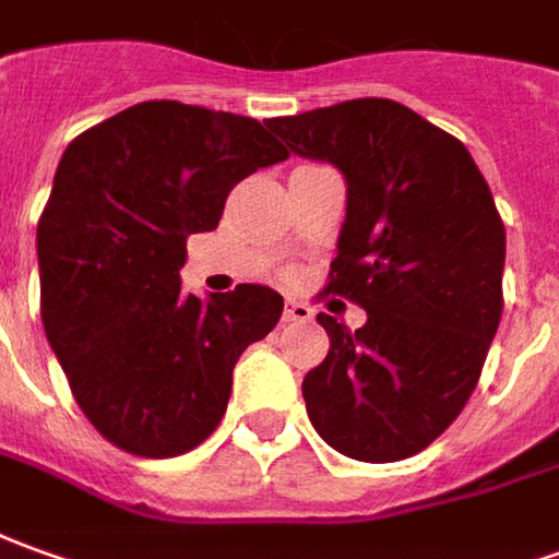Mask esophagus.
<instances>
[{
  "label": "esophagus",
  "instance_id": "obj_1",
  "mask_svg": "<svg viewBox=\"0 0 559 559\" xmlns=\"http://www.w3.org/2000/svg\"><path fill=\"white\" fill-rule=\"evenodd\" d=\"M286 322H310L313 319V310L301 301H286V313H283Z\"/></svg>",
  "mask_w": 559,
  "mask_h": 559
}]
</instances>
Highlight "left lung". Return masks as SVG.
Segmentation results:
<instances>
[{"instance_id": "obj_1", "label": "left lung", "mask_w": 559, "mask_h": 559, "mask_svg": "<svg viewBox=\"0 0 559 559\" xmlns=\"http://www.w3.org/2000/svg\"><path fill=\"white\" fill-rule=\"evenodd\" d=\"M288 152L346 182L329 292L368 313H329V356L301 383L322 441L361 463L426 450L478 386L499 319L506 228L463 142L395 99H346L273 118Z\"/></svg>"}]
</instances>
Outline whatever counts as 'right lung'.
Listing matches in <instances>:
<instances>
[{
  "instance_id": "obj_1",
  "label": "right lung",
  "mask_w": 559,
  "mask_h": 559,
  "mask_svg": "<svg viewBox=\"0 0 559 559\" xmlns=\"http://www.w3.org/2000/svg\"><path fill=\"white\" fill-rule=\"evenodd\" d=\"M288 152L255 118L152 99L84 130L38 218L41 322L84 417L115 448L164 460L225 417L234 365L283 317L242 283L185 295L191 234L218 228L230 188Z\"/></svg>"
}]
</instances>
